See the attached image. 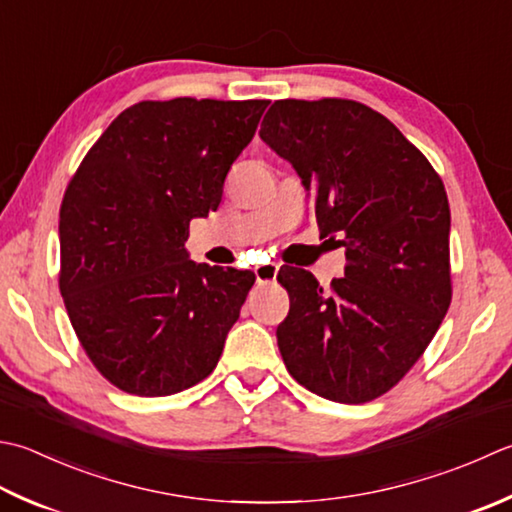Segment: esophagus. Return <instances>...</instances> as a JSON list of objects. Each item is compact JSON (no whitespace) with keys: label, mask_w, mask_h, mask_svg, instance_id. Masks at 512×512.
<instances>
[{"label":"esophagus","mask_w":512,"mask_h":512,"mask_svg":"<svg viewBox=\"0 0 512 512\" xmlns=\"http://www.w3.org/2000/svg\"><path fill=\"white\" fill-rule=\"evenodd\" d=\"M277 270L279 266L277 264H262V266H255V277H257V284H270L275 282L277 277Z\"/></svg>","instance_id":"esophagus-1"}]
</instances>
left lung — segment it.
<instances>
[{"instance_id":"obj_1","label":"left lung","mask_w":512,"mask_h":512,"mask_svg":"<svg viewBox=\"0 0 512 512\" xmlns=\"http://www.w3.org/2000/svg\"><path fill=\"white\" fill-rule=\"evenodd\" d=\"M259 137L302 177L319 235L346 248L330 288L302 268L277 275L290 297L279 353L310 393L373 402L424 355L453 299L442 177L393 122L353 99H279Z\"/></svg>"}]
</instances>
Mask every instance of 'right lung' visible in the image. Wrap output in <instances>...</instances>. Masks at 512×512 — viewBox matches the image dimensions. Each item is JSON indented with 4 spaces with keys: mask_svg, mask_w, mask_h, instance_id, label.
Masks as SVG:
<instances>
[{
    "mask_svg": "<svg viewBox=\"0 0 512 512\" xmlns=\"http://www.w3.org/2000/svg\"><path fill=\"white\" fill-rule=\"evenodd\" d=\"M270 102L177 97L119 113L79 164L59 208V290L93 366L139 397L175 395L222 357L255 273L195 264L193 217L224 179Z\"/></svg>",
    "mask_w": 512,
    "mask_h": 512,
    "instance_id": "obj_1",
    "label": "right lung"
}]
</instances>
